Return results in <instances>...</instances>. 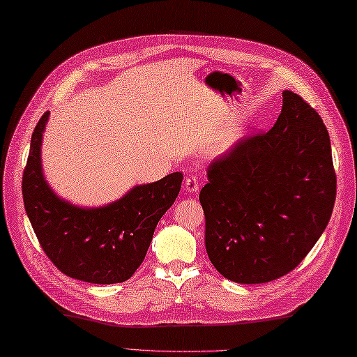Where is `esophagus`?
Wrapping results in <instances>:
<instances>
[{"label": "esophagus", "mask_w": 357, "mask_h": 357, "mask_svg": "<svg viewBox=\"0 0 357 357\" xmlns=\"http://www.w3.org/2000/svg\"><path fill=\"white\" fill-rule=\"evenodd\" d=\"M184 190L188 193H196L199 190V183H198V179H196V176H193V174H188V176L185 178Z\"/></svg>", "instance_id": "obj_1"}]
</instances>
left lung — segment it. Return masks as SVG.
<instances>
[{"instance_id":"obj_1","label":"left lung","mask_w":357,"mask_h":357,"mask_svg":"<svg viewBox=\"0 0 357 357\" xmlns=\"http://www.w3.org/2000/svg\"><path fill=\"white\" fill-rule=\"evenodd\" d=\"M267 133L238 141L199 193L206 248L224 278L265 284L291 271L322 236L336 199L327 128L291 90Z\"/></svg>"}]
</instances>
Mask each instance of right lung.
<instances>
[{
	"label": "right lung",
	"instance_id": "1",
	"mask_svg": "<svg viewBox=\"0 0 357 357\" xmlns=\"http://www.w3.org/2000/svg\"><path fill=\"white\" fill-rule=\"evenodd\" d=\"M45 112L30 139L22 174V199L38 241L64 275L90 284H118L132 278L147 255L159 219L181 190L174 172L150 184L133 185L119 199L82 207L61 198L44 176L41 146Z\"/></svg>",
	"mask_w": 357,
	"mask_h": 357
}]
</instances>
